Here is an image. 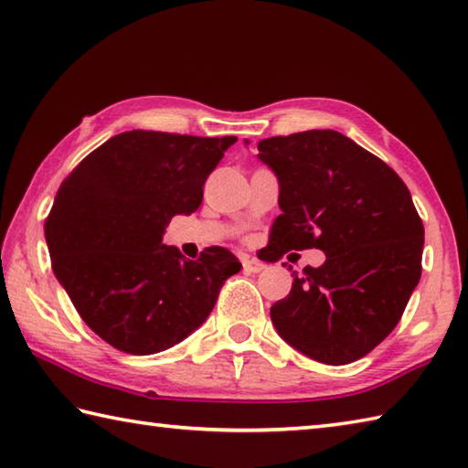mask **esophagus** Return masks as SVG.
Instances as JSON below:
<instances>
[{
  "label": "esophagus",
  "instance_id": "obj_1",
  "mask_svg": "<svg viewBox=\"0 0 468 468\" xmlns=\"http://www.w3.org/2000/svg\"><path fill=\"white\" fill-rule=\"evenodd\" d=\"M242 266H244L246 272H262L266 269V264L261 262V261H256V259H244Z\"/></svg>",
  "mask_w": 468,
  "mask_h": 468
}]
</instances>
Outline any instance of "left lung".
<instances>
[{
    "label": "left lung",
    "instance_id": "obj_1",
    "mask_svg": "<svg viewBox=\"0 0 468 468\" xmlns=\"http://www.w3.org/2000/svg\"><path fill=\"white\" fill-rule=\"evenodd\" d=\"M248 145V141H244ZM279 179L281 216L264 261L319 248L271 307L276 333L314 361L351 364L398 325L422 272L424 226L392 167L331 129L259 143Z\"/></svg>",
    "mask_w": 468,
    "mask_h": 468
}]
</instances>
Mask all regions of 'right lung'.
I'll use <instances>...</instances> for the list:
<instances>
[{"instance_id":"obj_1","label":"right lung","mask_w":468,"mask_h":468,"mask_svg":"<svg viewBox=\"0 0 468 468\" xmlns=\"http://www.w3.org/2000/svg\"><path fill=\"white\" fill-rule=\"evenodd\" d=\"M236 141L125 131L62 181L44 224L52 271L82 321L114 349L151 356L174 347L240 272L222 246L187 261L164 244L171 218L196 212L207 176Z\"/></svg>"}]
</instances>
